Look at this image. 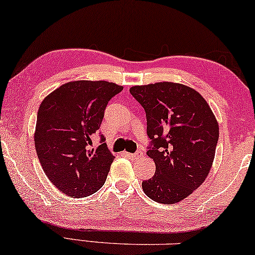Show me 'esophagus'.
Wrapping results in <instances>:
<instances>
[{"label":"esophagus","instance_id":"esophagus-1","mask_svg":"<svg viewBox=\"0 0 255 255\" xmlns=\"http://www.w3.org/2000/svg\"><path fill=\"white\" fill-rule=\"evenodd\" d=\"M124 155L128 156V157L131 158V159H138L140 156H141V151H136V152H134V154H131V152L125 151Z\"/></svg>","mask_w":255,"mask_h":255}]
</instances>
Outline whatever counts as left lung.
<instances>
[{"instance_id":"obj_1","label":"left lung","mask_w":255,"mask_h":255,"mask_svg":"<svg viewBox=\"0 0 255 255\" xmlns=\"http://www.w3.org/2000/svg\"><path fill=\"white\" fill-rule=\"evenodd\" d=\"M147 117V155L154 159V177L142 181L152 201L174 204L202 185L212 166L219 125L204 98L172 82L130 89Z\"/></svg>"}]
</instances>
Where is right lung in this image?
Returning <instances> with one entry per match:
<instances>
[{"label": "right lung", "instance_id": "1", "mask_svg": "<svg viewBox=\"0 0 255 255\" xmlns=\"http://www.w3.org/2000/svg\"><path fill=\"white\" fill-rule=\"evenodd\" d=\"M123 90L106 81H75L61 85L37 112L35 148L51 182L70 197H85L104 186L114 160L105 136L91 148L109 100Z\"/></svg>", "mask_w": 255, "mask_h": 255}]
</instances>
